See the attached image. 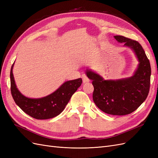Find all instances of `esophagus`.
Listing matches in <instances>:
<instances>
[{"mask_svg":"<svg viewBox=\"0 0 158 158\" xmlns=\"http://www.w3.org/2000/svg\"><path fill=\"white\" fill-rule=\"evenodd\" d=\"M82 80H83V83H87V82H89V78L85 75H83L82 76Z\"/></svg>","mask_w":158,"mask_h":158,"instance_id":"esophagus-1","label":"esophagus"}]
</instances>
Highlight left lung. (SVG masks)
<instances>
[{
  "label": "left lung",
  "instance_id": "obj_1",
  "mask_svg": "<svg viewBox=\"0 0 158 158\" xmlns=\"http://www.w3.org/2000/svg\"><path fill=\"white\" fill-rule=\"evenodd\" d=\"M114 37L135 51L139 60L135 74L118 80H104L89 70L86 74L92 80L93 99L97 107L109 114L125 115L135 111L146 100L150 86L151 66L144 50L137 41L122 35Z\"/></svg>",
  "mask_w": 158,
  "mask_h": 158
}]
</instances>
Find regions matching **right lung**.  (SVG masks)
Returning a JSON list of instances; mask_svg holds the SVG:
<instances>
[{"instance_id": "obj_1", "label": "right lung", "mask_w": 158, "mask_h": 158, "mask_svg": "<svg viewBox=\"0 0 158 158\" xmlns=\"http://www.w3.org/2000/svg\"><path fill=\"white\" fill-rule=\"evenodd\" d=\"M14 64L10 70V90L14 102L23 112L36 119L53 118L63 112L65 107L78 88L82 80L78 78L64 82L55 92L40 99H31L23 95L16 88L12 73Z\"/></svg>"}]
</instances>
